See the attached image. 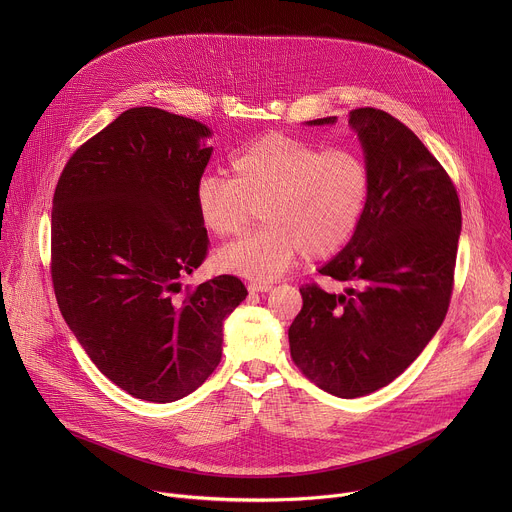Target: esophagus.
Listing matches in <instances>:
<instances>
[{"mask_svg": "<svg viewBox=\"0 0 512 512\" xmlns=\"http://www.w3.org/2000/svg\"><path fill=\"white\" fill-rule=\"evenodd\" d=\"M273 289V283H257V281H253V283H249V291H251V294H259V291H261V294H263V291H271Z\"/></svg>", "mask_w": 512, "mask_h": 512, "instance_id": "34e87169", "label": "esophagus"}]
</instances>
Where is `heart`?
I'll list each match as a JSON object with an SVG mask.
<instances>
[{"instance_id":"b5f03b06","label":"heart","mask_w":512,"mask_h":512,"mask_svg":"<svg viewBox=\"0 0 512 512\" xmlns=\"http://www.w3.org/2000/svg\"><path fill=\"white\" fill-rule=\"evenodd\" d=\"M371 198L367 160L283 133L263 135L231 158V178L206 174L194 190L198 221L214 237L245 229L255 208L265 225L218 249V269L271 281L302 253L326 259L354 237Z\"/></svg>"}]
</instances>
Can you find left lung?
<instances>
[{
    "label": "left lung",
    "mask_w": 512,
    "mask_h": 512,
    "mask_svg": "<svg viewBox=\"0 0 512 512\" xmlns=\"http://www.w3.org/2000/svg\"><path fill=\"white\" fill-rule=\"evenodd\" d=\"M348 123L371 170V198L350 243L320 269L348 287H300L289 350L312 383L354 399L395 381L442 326L462 210L452 178L405 123L373 107L352 109Z\"/></svg>",
    "instance_id": "left-lung-1"
}]
</instances>
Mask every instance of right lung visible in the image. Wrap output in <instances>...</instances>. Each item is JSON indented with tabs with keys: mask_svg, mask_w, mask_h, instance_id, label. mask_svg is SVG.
<instances>
[{
	"mask_svg": "<svg viewBox=\"0 0 512 512\" xmlns=\"http://www.w3.org/2000/svg\"><path fill=\"white\" fill-rule=\"evenodd\" d=\"M200 121L133 107L66 162L52 198L50 275L60 314L97 369L129 395L170 403L218 367L235 275L182 294L208 235L194 190L210 160Z\"/></svg>",
	"mask_w": 512,
	"mask_h": 512,
	"instance_id": "obj_1",
	"label": "right lung"
}]
</instances>
